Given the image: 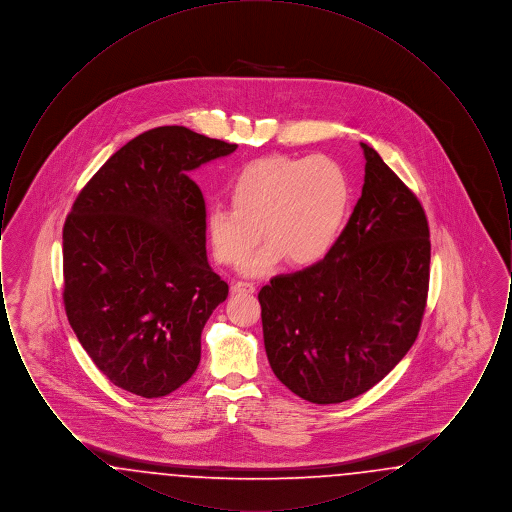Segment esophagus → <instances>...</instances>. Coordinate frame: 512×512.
<instances>
[{
  "mask_svg": "<svg viewBox=\"0 0 512 512\" xmlns=\"http://www.w3.org/2000/svg\"><path fill=\"white\" fill-rule=\"evenodd\" d=\"M232 292L255 293V286L251 282H236V284H232Z\"/></svg>",
  "mask_w": 512,
  "mask_h": 512,
  "instance_id": "esophagus-1",
  "label": "esophagus"
}]
</instances>
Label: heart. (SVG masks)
Instances as JSON below:
<instances>
[{
    "label": "heart",
    "instance_id": "1",
    "mask_svg": "<svg viewBox=\"0 0 512 512\" xmlns=\"http://www.w3.org/2000/svg\"><path fill=\"white\" fill-rule=\"evenodd\" d=\"M230 207L207 215L213 253L222 265L244 263L261 240L268 242L244 272L261 276L288 259L317 265L338 244L351 213V178L328 155H272L245 165L230 186Z\"/></svg>",
    "mask_w": 512,
    "mask_h": 512
}]
</instances>
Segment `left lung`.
I'll use <instances>...</instances> for the list:
<instances>
[{
	"label": "left lung",
	"mask_w": 512,
	"mask_h": 512,
	"mask_svg": "<svg viewBox=\"0 0 512 512\" xmlns=\"http://www.w3.org/2000/svg\"><path fill=\"white\" fill-rule=\"evenodd\" d=\"M365 184L338 244L259 292L276 378L317 405L376 386L411 349L426 307L430 230L416 195L366 144Z\"/></svg>",
	"instance_id": "left-lung-1"
}]
</instances>
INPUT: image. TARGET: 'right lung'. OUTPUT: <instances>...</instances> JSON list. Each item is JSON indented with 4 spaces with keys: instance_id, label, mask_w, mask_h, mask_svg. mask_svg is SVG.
Here are the masks:
<instances>
[{
    "instance_id": "obj_1",
    "label": "right lung",
    "mask_w": 512,
    "mask_h": 512,
    "mask_svg": "<svg viewBox=\"0 0 512 512\" xmlns=\"http://www.w3.org/2000/svg\"><path fill=\"white\" fill-rule=\"evenodd\" d=\"M236 147L186 126L147 130L107 159L65 220L67 318L121 390L163 397L199 365L203 326L228 284L207 261L190 172Z\"/></svg>"
}]
</instances>
